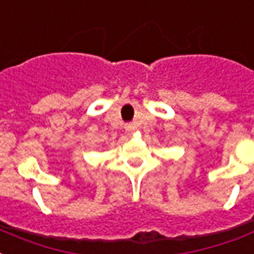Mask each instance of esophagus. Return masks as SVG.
Masks as SVG:
<instances>
[{
  "label": "esophagus",
  "mask_w": 254,
  "mask_h": 254,
  "mask_svg": "<svg viewBox=\"0 0 254 254\" xmlns=\"http://www.w3.org/2000/svg\"><path fill=\"white\" fill-rule=\"evenodd\" d=\"M125 129L127 134H132L135 131V125H132V123H128V125L125 126Z\"/></svg>",
  "instance_id": "34e87169"
}]
</instances>
